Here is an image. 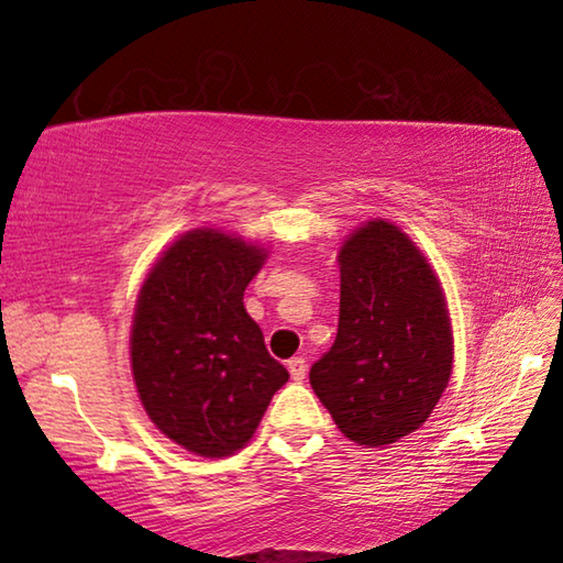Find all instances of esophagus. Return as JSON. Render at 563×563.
<instances>
[{"label": "esophagus", "mask_w": 563, "mask_h": 563, "mask_svg": "<svg viewBox=\"0 0 563 563\" xmlns=\"http://www.w3.org/2000/svg\"><path fill=\"white\" fill-rule=\"evenodd\" d=\"M288 369H290V377L295 379V383H302L305 373H308V362H305V357H292V360H288Z\"/></svg>", "instance_id": "obj_1"}]
</instances>
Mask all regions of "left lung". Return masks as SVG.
<instances>
[{
	"label": "left lung",
	"mask_w": 563,
	"mask_h": 563,
	"mask_svg": "<svg viewBox=\"0 0 563 563\" xmlns=\"http://www.w3.org/2000/svg\"><path fill=\"white\" fill-rule=\"evenodd\" d=\"M338 261V338L310 385L342 434L385 446L419 430L450 383V310L432 265L395 223L367 221Z\"/></svg>",
	"instance_id": "obj_1"
}]
</instances>
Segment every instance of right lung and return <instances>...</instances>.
<instances>
[{
  "label": "right lung",
  "mask_w": 563,
  "mask_h": 563,
  "mask_svg": "<svg viewBox=\"0 0 563 563\" xmlns=\"http://www.w3.org/2000/svg\"><path fill=\"white\" fill-rule=\"evenodd\" d=\"M265 258L261 245L196 228L170 243L141 285L133 383L151 422L198 456L243 450L290 377L243 305Z\"/></svg>",
  "instance_id": "1"
}]
</instances>
